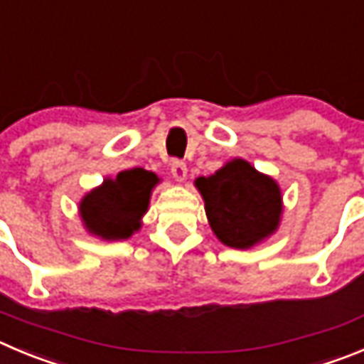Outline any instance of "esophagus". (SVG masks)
I'll use <instances>...</instances> for the list:
<instances>
[{"mask_svg":"<svg viewBox=\"0 0 364 364\" xmlns=\"http://www.w3.org/2000/svg\"><path fill=\"white\" fill-rule=\"evenodd\" d=\"M171 174L174 176L176 181H183L186 178V165L181 159H174L171 165Z\"/></svg>","mask_w":364,"mask_h":364,"instance_id":"obj_1","label":"esophagus"}]
</instances>
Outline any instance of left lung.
<instances>
[{
	"mask_svg": "<svg viewBox=\"0 0 364 364\" xmlns=\"http://www.w3.org/2000/svg\"><path fill=\"white\" fill-rule=\"evenodd\" d=\"M213 233L223 244L246 250L277 230L282 196L277 183L244 159H233L196 181Z\"/></svg>",
	"mask_w": 364,
	"mask_h": 364,
	"instance_id": "8db88e82",
	"label": "left lung"
}]
</instances>
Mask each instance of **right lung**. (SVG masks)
<instances>
[{
  "label": "right lung",
  "mask_w": 364,
  "mask_h": 364,
  "mask_svg": "<svg viewBox=\"0 0 364 364\" xmlns=\"http://www.w3.org/2000/svg\"><path fill=\"white\" fill-rule=\"evenodd\" d=\"M156 183V174L145 168H131L118 172L114 179H105L80 203L86 228L105 240L129 239L140 228Z\"/></svg>",
  "instance_id": "1"
}]
</instances>
